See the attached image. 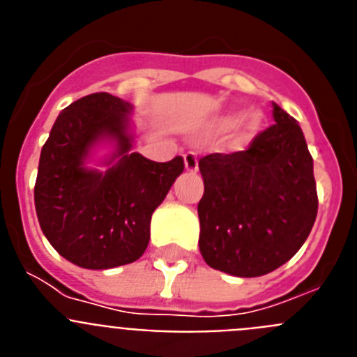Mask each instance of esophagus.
<instances>
[{
  "label": "esophagus",
  "instance_id": "obj_1",
  "mask_svg": "<svg viewBox=\"0 0 357 357\" xmlns=\"http://www.w3.org/2000/svg\"><path fill=\"white\" fill-rule=\"evenodd\" d=\"M184 164H185V169L189 173H197L198 172V157L195 155L193 151H188L184 155Z\"/></svg>",
  "mask_w": 357,
  "mask_h": 357
}]
</instances>
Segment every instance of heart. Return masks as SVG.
Instances as JSON below:
<instances>
[{"label": "heart", "mask_w": 357, "mask_h": 357, "mask_svg": "<svg viewBox=\"0 0 357 357\" xmlns=\"http://www.w3.org/2000/svg\"><path fill=\"white\" fill-rule=\"evenodd\" d=\"M263 127V114L261 112H248L241 116L239 110H225L222 114L214 116L207 121V134H223L232 128L230 141L234 146H247L255 139Z\"/></svg>", "instance_id": "1"}]
</instances>
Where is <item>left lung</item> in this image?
Masks as SVG:
<instances>
[{
  "mask_svg": "<svg viewBox=\"0 0 357 357\" xmlns=\"http://www.w3.org/2000/svg\"><path fill=\"white\" fill-rule=\"evenodd\" d=\"M273 121L245 151L198 162L202 257L234 277H261L289 261L317 220L313 157L301 125L272 102Z\"/></svg>",
  "mask_w": 357,
  "mask_h": 357,
  "instance_id": "obj_1",
  "label": "left lung"
}]
</instances>
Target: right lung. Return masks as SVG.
Masks as SVG:
<instances>
[{
	"mask_svg": "<svg viewBox=\"0 0 357 357\" xmlns=\"http://www.w3.org/2000/svg\"><path fill=\"white\" fill-rule=\"evenodd\" d=\"M134 105L109 93L62 110L44 143L36 211L44 236L69 263L109 270L137 261L150 241L151 214L184 159L153 162L137 151Z\"/></svg>",
	"mask_w": 357,
	"mask_h": 357,
	"instance_id": "obj_1",
	"label": "right lung"
}]
</instances>
